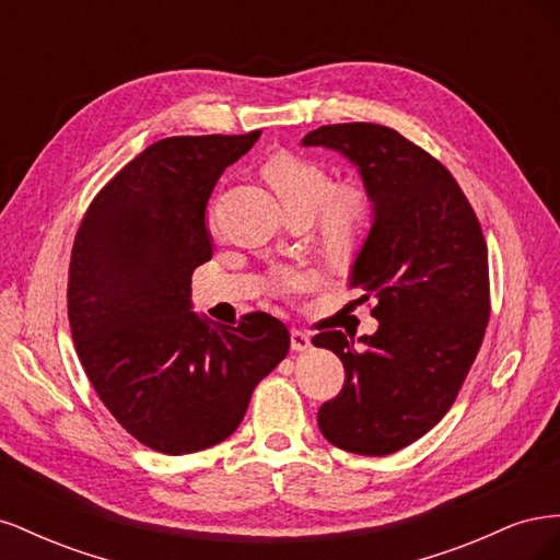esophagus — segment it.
Wrapping results in <instances>:
<instances>
[{"label":"esophagus","mask_w":560,"mask_h":560,"mask_svg":"<svg viewBox=\"0 0 560 560\" xmlns=\"http://www.w3.org/2000/svg\"><path fill=\"white\" fill-rule=\"evenodd\" d=\"M290 346L294 352H303L308 350L313 343H311V336L306 331H299V329H292L290 334Z\"/></svg>","instance_id":"1"}]
</instances>
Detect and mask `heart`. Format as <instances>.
I'll return each instance as SVG.
<instances>
[{
    "label": "heart",
    "mask_w": 560,
    "mask_h": 560,
    "mask_svg": "<svg viewBox=\"0 0 560 560\" xmlns=\"http://www.w3.org/2000/svg\"><path fill=\"white\" fill-rule=\"evenodd\" d=\"M264 177L280 198L287 214L313 217L319 209L317 224L329 243L338 245L350 241L366 222V196L358 189L334 191L331 175L313 161L280 154L264 165ZM299 284L301 276L294 273V270H284L276 280L280 292H294L299 290Z\"/></svg>",
    "instance_id": "obj_1"
}]
</instances>
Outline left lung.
<instances>
[{
	"label": "left lung",
	"mask_w": 560,
	"mask_h": 560,
	"mask_svg": "<svg viewBox=\"0 0 560 560\" xmlns=\"http://www.w3.org/2000/svg\"><path fill=\"white\" fill-rule=\"evenodd\" d=\"M301 147L346 156L371 200V229L350 268V287L371 311V336L313 338L346 366V385L322 404L327 442L360 455H389L428 434L460 393L488 325V249L479 219L446 167L393 128L338 124Z\"/></svg>",
	"instance_id": "1"
}]
</instances>
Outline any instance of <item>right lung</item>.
<instances>
[{
	"mask_svg": "<svg viewBox=\"0 0 560 560\" xmlns=\"http://www.w3.org/2000/svg\"><path fill=\"white\" fill-rule=\"evenodd\" d=\"M259 135L154 142L93 198L74 238L67 315L79 360L109 413L165 455L224 442L290 352L276 317L224 327L191 308L194 270L212 259L208 200Z\"/></svg>",
	"mask_w": 560,
	"mask_h": 560,
	"instance_id": "obj_1",
	"label": "right lung"
}]
</instances>
